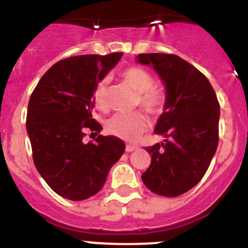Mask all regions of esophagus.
<instances>
[{
  "mask_svg": "<svg viewBox=\"0 0 248 248\" xmlns=\"http://www.w3.org/2000/svg\"><path fill=\"white\" fill-rule=\"evenodd\" d=\"M137 149V145H133V144H127L126 145V152H133V150Z\"/></svg>",
  "mask_w": 248,
  "mask_h": 248,
  "instance_id": "esophagus-1",
  "label": "esophagus"
}]
</instances>
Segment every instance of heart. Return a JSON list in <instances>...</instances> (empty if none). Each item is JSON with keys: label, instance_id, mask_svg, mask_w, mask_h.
Returning a JSON list of instances; mask_svg holds the SVG:
<instances>
[{"label": "heart", "instance_id": "b5f03b06", "mask_svg": "<svg viewBox=\"0 0 248 248\" xmlns=\"http://www.w3.org/2000/svg\"><path fill=\"white\" fill-rule=\"evenodd\" d=\"M121 77L131 88L138 92L137 105L148 113L158 116L165 111L166 93L155 87L154 78L149 72L140 67H128L122 71ZM94 101L101 110L108 108V80L101 79L94 89ZM148 120L142 112L116 113L106 124V129L112 136L124 140H136L147 131Z\"/></svg>", "mask_w": 248, "mask_h": 248}]
</instances>
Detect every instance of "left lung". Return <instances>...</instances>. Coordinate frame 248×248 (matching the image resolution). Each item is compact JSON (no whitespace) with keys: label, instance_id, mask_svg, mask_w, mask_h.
Listing matches in <instances>:
<instances>
[{"label":"left lung","instance_id":"1","mask_svg":"<svg viewBox=\"0 0 248 248\" xmlns=\"http://www.w3.org/2000/svg\"><path fill=\"white\" fill-rule=\"evenodd\" d=\"M166 88V108L156 124L164 143L147 147L152 163L142 180L154 193L177 197L193 188L210 165L219 142L220 106L202 72L177 55L140 54Z\"/></svg>","mask_w":248,"mask_h":248}]
</instances>
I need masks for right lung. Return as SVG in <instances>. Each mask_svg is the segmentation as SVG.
I'll return each mask as SVG.
<instances>
[{"instance_id": "1", "label": "right lung", "mask_w": 248, "mask_h": 248, "mask_svg": "<svg viewBox=\"0 0 248 248\" xmlns=\"http://www.w3.org/2000/svg\"><path fill=\"white\" fill-rule=\"evenodd\" d=\"M122 52L68 57L51 67L31 93L27 113L33 160L46 184L61 197L83 201L103 188L124 143L101 136L84 143L85 129L98 135L93 119L94 89L122 56Z\"/></svg>"}]
</instances>
